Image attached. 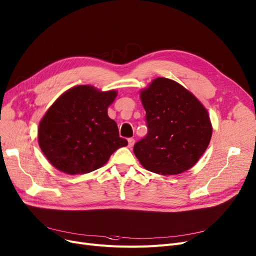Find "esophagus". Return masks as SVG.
Masks as SVG:
<instances>
[{
    "instance_id": "1",
    "label": "esophagus",
    "mask_w": 256,
    "mask_h": 256,
    "mask_svg": "<svg viewBox=\"0 0 256 256\" xmlns=\"http://www.w3.org/2000/svg\"><path fill=\"white\" fill-rule=\"evenodd\" d=\"M134 138H128V147L129 148H131V147H134Z\"/></svg>"
}]
</instances>
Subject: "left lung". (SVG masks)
I'll return each instance as SVG.
<instances>
[{"label":"left lung","mask_w":256,"mask_h":256,"mask_svg":"<svg viewBox=\"0 0 256 256\" xmlns=\"http://www.w3.org/2000/svg\"><path fill=\"white\" fill-rule=\"evenodd\" d=\"M148 134L134 152L147 170L176 176L190 169L206 151L212 136L208 112L176 82L158 78L140 92Z\"/></svg>","instance_id":"left-lung-1"}]
</instances>
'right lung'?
<instances>
[{
  "mask_svg": "<svg viewBox=\"0 0 256 256\" xmlns=\"http://www.w3.org/2000/svg\"><path fill=\"white\" fill-rule=\"evenodd\" d=\"M116 96L114 90L102 92L80 85L54 102L38 131L40 148L51 165L67 174H84L105 165L112 153L128 145L107 114Z\"/></svg>",
  "mask_w": 256,
  "mask_h": 256,
  "instance_id": "add662e5",
  "label": "right lung"
}]
</instances>
